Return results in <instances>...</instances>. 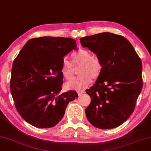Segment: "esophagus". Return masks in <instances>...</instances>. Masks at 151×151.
Returning a JSON list of instances; mask_svg holds the SVG:
<instances>
[{
  "label": "esophagus",
  "mask_w": 151,
  "mask_h": 151,
  "mask_svg": "<svg viewBox=\"0 0 151 151\" xmlns=\"http://www.w3.org/2000/svg\"><path fill=\"white\" fill-rule=\"evenodd\" d=\"M85 93V91L84 90H79V91H78V93L79 95H82V94Z\"/></svg>",
  "instance_id": "1"
}]
</instances>
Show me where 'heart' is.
<instances>
[{
  "mask_svg": "<svg viewBox=\"0 0 151 151\" xmlns=\"http://www.w3.org/2000/svg\"><path fill=\"white\" fill-rule=\"evenodd\" d=\"M72 62L64 58L62 61L60 72L64 78L69 80L72 78L73 67L79 66L78 73L81 74L73 78L66 83L68 89L82 90L91 82V78L97 79L102 71V64L96 56L92 55L91 52L86 49H81L71 55Z\"/></svg>",
  "mask_w": 151,
  "mask_h": 151,
  "instance_id": "obj_1",
  "label": "heart"
}]
</instances>
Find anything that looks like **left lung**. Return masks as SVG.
I'll return each instance as SVG.
<instances>
[{
    "label": "left lung",
    "instance_id": "obj_1",
    "mask_svg": "<svg viewBox=\"0 0 151 151\" xmlns=\"http://www.w3.org/2000/svg\"><path fill=\"white\" fill-rule=\"evenodd\" d=\"M80 42L96 54L103 66L95 84L85 91L91 97L87 118L97 128H114L134 111L143 87L141 60L129 41L120 35L101 33Z\"/></svg>",
    "mask_w": 151,
    "mask_h": 151
}]
</instances>
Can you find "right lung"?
Instances as JSON below:
<instances>
[{"label": "right lung", "mask_w": 151, "mask_h": 151, "mask_svg": "<svg viewBox=\"0 0 151 151\" xmlns=\"http://www.w3.org/2000/svg\"><path fill=\"white\" fill-rule=\"evenodd\" d=\"M73 49H77L76 42L71 38H33L14 60L11 93L17 111L32 126H55L63 118L69 102L78 97L75 91L60 93L62 61Z\"/></svg>", "instance_id": "obj_1"}]
</instances>
